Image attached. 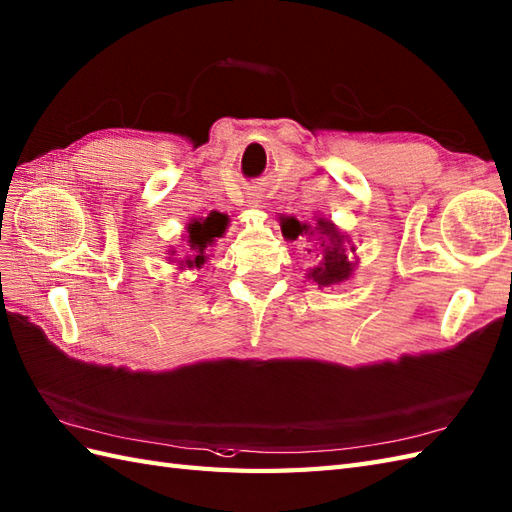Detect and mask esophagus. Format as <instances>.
I'll return each instance as SVG.
<instances>
[{"mask_svg":"<svg viewBox=\"0 0 512 512\" xmlns=\"http://www.w3.org/2000/svg\"><path fill=\"white\" fill-rule=\"evenodd\" d=\"M258 202V199H252V204H256Z\"/></svg>","mask_w":512,"mask_h":512,"instance_id":"1","label":"esophagus"}]
</instances>
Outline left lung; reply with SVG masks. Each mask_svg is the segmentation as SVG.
<instances>
[{
    "label": "left lung",
    "instance_id": "obj_1",
    "mask_svg": "<svg viewBox=\"0 0 512 512\" xmlns=\"http://www.w3.org/2000/svg\"><path fill=\"white\" fill-rule=\"evenodd\" d=\"M280 226H282V234L286 239L295 241L299 234H317L319 236V265L310 269L306 276L317 282L319 286H334V284H341L343 280H347L352 276L354 271V263L350 258H347V236L334 226L330 219H317V226L310 228L306 223L297 221L295 217H282L280 219ZM310 252V249H308ZM350 252H356V247L352 245Z\"/></svg>",
    "mask_w": 512,
    "mask_h": 512
}]
</instances>
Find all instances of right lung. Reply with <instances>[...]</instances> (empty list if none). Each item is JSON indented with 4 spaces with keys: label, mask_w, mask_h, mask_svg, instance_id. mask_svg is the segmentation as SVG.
I'll return each instance as SVG.
<instances>
[{
    "label": "right lung",
    "mask_w": 512,
    "mask_h": 512,
    "mask_svg": "<svg viewBox=\"0 0 512 512\" xmlns=\"http://www.w3.org/2000/svg\"><path fill=\"white\" fill-rule=\"evenodd\" d=\"M228 217L221 213H210L206 219H191L186 223V243H189L191 256L180 260L182 267H202L208 258L210 247L226 234Z\"/></svg>",
    "instance_id": "add662e5"
}]
</instances>
